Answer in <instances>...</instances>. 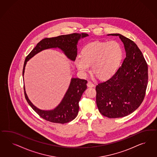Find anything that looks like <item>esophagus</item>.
Masks as SVG:
<instances>
[{"mask_svg": "<svg viewBox=\"0 0 157 157\" xmlns=\"http://www.w3.org/2000/svg\"><path fill=\"white\" fill-rule=\"evenodd\" d=\"M87 85L88 87H93L94 86V84L92 82L89 81V82H87Z\"/></svg>", "mask_w": 157, "mask_h": 157, "instance_id": "34e87169", "label": "esophagus"}]
</instances>
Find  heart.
Wrapping results in <instances>:
<instances>
[{
    "mask_svg": "<svg viewBox=\"0 0 157 157\" xmlns=\"http://www.w3.org/2000/svg\"><path fill=\"white\" fill-rule=\"evenodd\" d=\"M123 57V49L116 41H95L89 43L81 50V55L75 58V64L82 74L90 70L101 79L112 76Z\"/></svg>",
    "mask_w": 157,
    "mask_h": 157,
    "instance_id": "b5f03b06",
    "label": "heart"
}]
</instances>
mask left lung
<instances>
[{
    "mask_svg": "<svg viewBox=\"0 0 157 157\" xmlns=\"http://www.w3.org/2000/svg\"><path fill=\"white\" fill-rule=\"evenodd\" d=\"M126 57L114 75L96 86V103L100 113L108 118L132 113L142 103L148 83L147 64L137 45L120 34Z\"/></svg>",
    "mask_w": 157,
    "mask_h": 157,
    "instance_id": "8db88e82",
    "label": "left lung"
}]
</instances>
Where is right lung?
I'll use <instances>...</instances> for the list:
<instances>
[{"label":"right lung","instance_id":"right-lung-1","mask_svg":"<svg viewBox=\"0 0 157 157\" xmlns=\"http://www.w3.org/2000/svg\"><path fill=\"white\" fill-rule=\"evenodd\" d=\"M86 33H74L62 35L52 38H43L37 44L36 47L26 56L24 62L22 75L24 76L25 67L26 62L42 50L51 48H59L67 57L75 60L77 56L76 45L81 37L87 36ZM87 81L79 78H72L69 88L61 103L52 110H42L37 108L32 104L28 98L24 87L25 98L32 109L43 119L54 123L64 124L75 119L79 111V102L81 96L87 88Z\"/></svg>","mask_w":157,"mask_h":157}]
</instances>
